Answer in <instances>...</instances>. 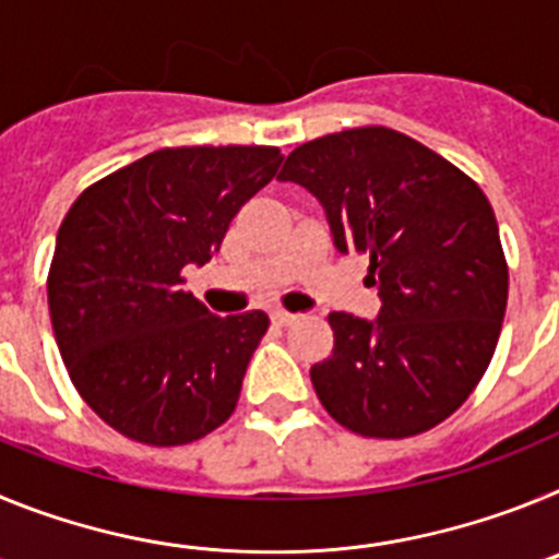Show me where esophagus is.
I'll use <instances>...</instances> for the list:
<instances>
[{
	"label": "esophagus",
	"mask_w": 559,
	"mask_h": 559,
	"mask_svg": "<svg viewBox=\"0 0 559 559\" xmlns=\"http://www.w3.org/2000/svg\"><path fill=\"white\" fill-rule=\"evenodd\" d=\"M271 319H274L276 324H283V328H288V324H294L296 319H299V316L290 313V310H285V308H276L274 313H271Z\"/></svg>",
	"instance_id": "obj_1"
}]
</instances>
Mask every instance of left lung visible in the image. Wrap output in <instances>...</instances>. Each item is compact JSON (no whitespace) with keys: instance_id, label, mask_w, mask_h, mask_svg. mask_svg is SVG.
<instances>
[{"instance_id":"obj_1","label":"left lung","mask_w":559,"mask_h":559,"mask_svg":"<svg viewBox=\"0 0 559 559\" xmlns=\"http://www.w3.org/2000/svg\"><path fill=\"white\" fill-rule=\"evenodd\" d=\"M280 181L313 192L341 254H367L374 322L330 313L333 355L310 367L330 417L403 439L451 417L490 367L510 271L481 187L383 126L305 142Z\"/></svg>"}]
</instances>
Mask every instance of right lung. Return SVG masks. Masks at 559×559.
Instances as JSON below:
<instances>
[{
	"mask_svg": "<svg viewBox=\"0 0 559 559\" xmlns=\"http://www.w3.org/2000/svg\"><path fill=\"white\" fill-rule=\"evenodd\" d=\"M265 145L162 147L78 195L47 276L69 378L122 437L187 445L231 417L263 310L215 316L187 294L240 206L276 176Z\"/></svg>",
	"mask_w": 559,
	"mask_h": 559,
	"instance_id": "right-lung-1",
	"label": "right lung"
}]
</instances>
